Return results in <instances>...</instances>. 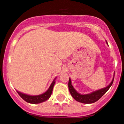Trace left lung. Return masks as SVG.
Wrapping results in <instances>:
<instances>
[{
  "instance_id": "1",
  "label": "left lung",
  "mask_w": 124,
  "mask_h": 124,
  "mask_svg": "<svg viewBox=\"0 0 124 124\" xmlns=\"http://www.w3.org/2000/svg\"><path fill=\"white\" fill-rule=\"evenodd\" d=\"M114 79V76L113 79H112V81L110 82V84L107 86H106V87L100 89L99 90L95 91H93L92 93H89V94H81L78 93L76 91V90L74 88V87H73L71 84V79L70 78V79H69L68 82L69 90H70V94L72 96V97L76 101H78L81 103H84V104H92V103H94L95 102L97 101L107 91L109 90V89L110 88V86L112 84V83H113Z\"/></svg>"
}]
</instances>
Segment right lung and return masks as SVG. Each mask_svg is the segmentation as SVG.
<instances>
[{"label": "right lung", "mask_w": 124, "mask_h": 124, "mask_svg": "<svg viewBox=\"0 0 124 124\" xmlns=\"http://www.w3.org/2000/svg\"><path fill=\"white\" fill-rule=\"evenodd\" d=\"M56 78L54 79V80L53 81L52 83L51 84L49 88L48 89V90L44 93H43L41 94L37 95V96H31V95H28L24 93H22L21 92H19L17 91L19 96L25 101L26 102L30 104H39V103H41L43 102L46 101V100L49 99L51 95V93L53 91V89L54 87V85L55 84V80Z\"/></svg>", "instance_id": "obj_1"}]
</instances>
